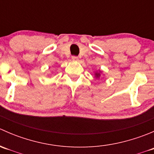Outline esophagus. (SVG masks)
Masks as SVG:
<instances>
[{
	"label": "esophagus",
	"instance_id": "esophagus-1",
	"mask_svg": "<svg viewBox=\"0 0 154 154\" xmlns=\"http://www.w3.org/2000/svg\"><path fill=\"white\" fill-rule=\"evenodd\" d=\"M71 59H72L73 61H78V57H75V56H73Z\"/></svg>",
	"mask_w": 154,
	"mask_h": 154
}]
</instances>
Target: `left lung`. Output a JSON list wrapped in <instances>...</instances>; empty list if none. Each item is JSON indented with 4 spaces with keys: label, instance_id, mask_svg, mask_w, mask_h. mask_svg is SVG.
Returning <instances> with one entry per match:
<instances>
[{
    "label": "left lung",
    "instance_id": "8db88e82",
    "mask_svg": "<svg viewBox=\"0 0 154 154\" xmlns=\"http://www.w3.org/2000/svg\"><path fill=\"white\" fill-rule=\"evenodd\" d=\"M101 71H96L94 73V77H96L97 79H99L100 77V75H101Z\"/></svg>",
    "mask_w": 154,
    "mask_h": 154
}]
</instances>
